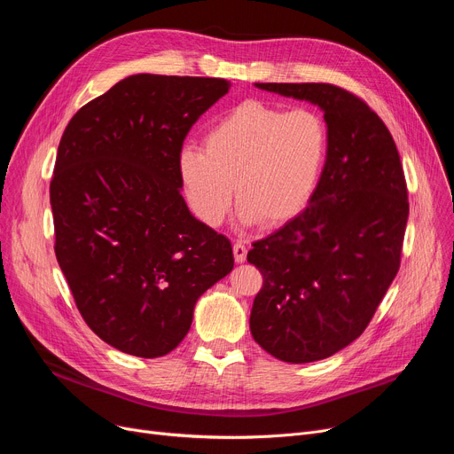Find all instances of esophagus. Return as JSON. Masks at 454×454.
<instances>
[{
  "instance_id": "obj_1",
  "label": "esophagus",
  "mask_w": 454,
  "mask_h": 454,
  "mask_svg": "<svg viewBox=\"0 0 454 454\" xmlns=\"http://www.w3.org/2000/svg\"><path fill=\"white\" fill-rule=\"evenodd\" d=\"M247 252H248L247 245H245V243H241V241H237V243L233 245V257H235V263H245Z\"/></svg>"
}]
</instances>
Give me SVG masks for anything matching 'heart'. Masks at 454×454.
Returning <instances> with one entry per match:
<instances>
[{"mask_svg": "<svg viewBox=\"0 0 454 454\" xmlns=\"http://www.w3.org/2000/svg\"><path fill=\"white\" fill-rule=\"evenodd\" d=\"M327 153V129L311 108H283L247 99L215 119L204 147L185 145L178 173L191 211L219 226L231 197L241 224L278 226L311 200Z\"/></svg>", "mask_w": 454, "mask_h": 454, "instance_id": "b5f03b06", "label": "heart"}]
</instances>
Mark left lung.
I'll return each mask as SVG.
<instances>
[{
    "label": "left lung",
    "instance_id": "1",
    "mask_svg": "<svg viewBox=\"0 0 454 454\" xmlns=\"http://www.w3.org/2000/svg\"><path fill=\"white\" fill-rule=\"evenodd\" d=\"M255 86L317 105L327 125L309 206L248 252L263 274L250 313L254 340L279 361L315 363L363 335L394 281L407 182L390 130L356 95L325 82Z\"/></svg>",
    "mask_w": 454,
    "mask_h": 454
}]
</instances>
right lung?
<instances>
[{"label":"right lung","instance_id":"add662e5","mask_svg":"<svg viewBox=\"0 0 454 454\" xmlns=\"http://www.w3.org/2000/svg\"><path fill=\"white\" fill-rule=\"evenodd\" d=\"M230 86L130 75L62 134L50 187L57 261L88 327L119 351H173L197 300L233 269L230 241L191 215L178 173L189 129Z\"/></svg>","mask_w":454,"mask_h":454}]
</instances>
